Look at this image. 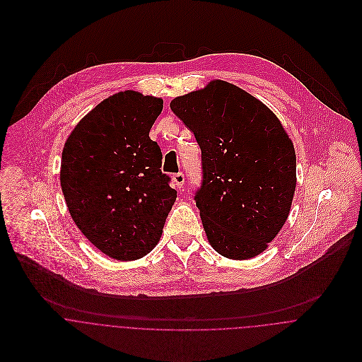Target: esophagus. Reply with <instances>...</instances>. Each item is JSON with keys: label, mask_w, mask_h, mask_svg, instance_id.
<instances>
[{"label": "esophagus", "mask_w": 362, "mask_h": 362, "mask_svg": "<svg viewBox=\"0 0 362 362\" xmlns=\"http://www.w3.org/2000/svg\"><path fill=\"white\" fill-rule=\"evenodd\" d=\"M173 181H174L177 188H181L184 185V182H185V177H184L182 173H177V174L173 175Z\"/></svg>", "instance_id": "esophagus-1"}]
</instances>
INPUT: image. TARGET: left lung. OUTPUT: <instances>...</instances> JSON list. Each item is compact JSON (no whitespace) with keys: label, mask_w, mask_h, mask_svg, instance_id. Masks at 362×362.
I'll use <instances>...</instances> for the list:
<instances>
[{"label":"left lung","mask_w":362,"mask_h":362,"mask_svg":"<svg viewBox=\"0 0 362 362\" xmlns=\"http://www.w3.org/2000/svg\"><path fill=\"white\" fill-rule=\"evenodd\" d=\"M170 107L202 152L194 199L210 245L228 259L257 257L290 213L297 184L291 139L264 104L224 81Z\"/></svg>","instance_id":"8db88e82"}]
</instances>
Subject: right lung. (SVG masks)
<instances>
[{"instance_id":"right-lung-1","label":"right lung","mask_w":362,"mask_h":362,"mask_svg":"<svg viewBox=\"0 0 362 362\" xmlns=\"http://www.w3.org/2000/svg\"><path fill=\"white\" fill-rule=\"evenodd\" d=\"M163 100L125 90L86 114L68 136L61 188L72 220L103 254L135 260L158 243L177 191L149 138Z\"/></svg>"}]
</instances>
